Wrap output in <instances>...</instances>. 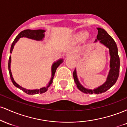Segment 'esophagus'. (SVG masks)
<instances>
[{"label":"esophagus","mask_w":127,"mask_h":127,"mask_svg":"<svg viewBox=\"0 0 127 127\" xmlns=\"http://www.w3.org/2000/svg\"><path fill=\"white\" fill-rule=\"evenodd\" d=\"M74 57V55H73V54L72 53V52H67V53L66 57H67V58H68V57Z\"/></svg>","instance_id":"34e87169"}]
</instances>
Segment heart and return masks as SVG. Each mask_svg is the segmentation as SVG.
<instances>
[{
	"mask_svg": "<svg viewBox=\"0 0 127 127\" xmlns=\"http://www.w3.org/2000/svg\"><path fill=\"white\" fill-rule=\"evenodd\" d=\"M87 34L85 32H81V33H79V34L76 36V39L78 41H82L84 40L87 38Z\"/></svg>",
	"mask_w": 127,
	"mask_h": 127,
	"instance_id": "b5f03b06",
	"label": "heart"
}]
</instances>
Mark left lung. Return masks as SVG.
<instances>
[{
	"mask_svg": "<svg viewBox=\"0 0 127 127\" xmlns=\"http://www.w3.org/2000/svg\"><path fill=\"white\" fill-rule=\"evenodd\" d=\"M97 29L98 30V34L97 36V39H95L94 42H97L98 40L101 44L104 45L109 49V55L110 57V70L109 72L106 82L97 88L91 90V89L86 88L81 85L78 80L76 69L75 68L73 72L74 81L79 90L85 94H92L94 93V94H98L104 93L114 85L119 76L120 60H119L118 52L117 45L115 43V40L107 33L106 30L100 27Z\"/></svg>",
	"mask_w": 127,
	"mask_h": 127,
	"instance_id": "1",
	"label": "left lung"
}]
</instances>
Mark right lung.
Masks as SVG:
<instances>
[{
    "mask_svg": "<svg viewBox=\"0 0 127 127\" xmlns=\"http://www.w3.org/2000/svg\"><path fill=\"white\" fill-rule=\"evenodd\" d=\"M45 30H42V29H39V30H30V29H27V30H23L21 32H20V33L18 34V36L15 37V39H14V42L12 43L11 45V49H10V53H12L13 49H14V46H15V43L18 42L19 39L21 38V37H27L29 39H33V40H37V41H42L43 40V39L45 37ZM63 62V59H61L58 60L57 62H55L52 64V67H51V78L50 81L46 87H43L42 88L40 89H35V90H28V89H26L23 88L18 85L17 82L14 81V78L12 77V72L11 70V56L10 55L9 59L8 62V69H9V72L10 77H11V79L12 81V82L13 83L14 85L16 87L18 88L19 89L22 90L23 91H24V93H27V94L29 95H33V94H42V93H44L48 90V89L50 85H51L52 83V81H53L55 73L56 72V70L57 68Z\"/></svg>",
    "mask_w": 127,
    "mask_h": 127,
    "instance_id": "1",
    "label": "right lung"
}]
</instances>
